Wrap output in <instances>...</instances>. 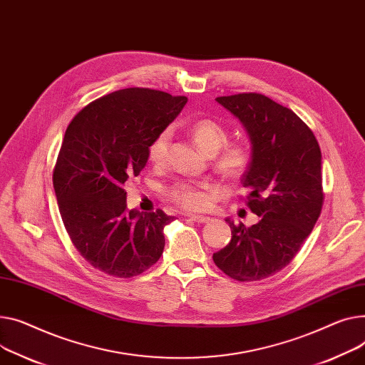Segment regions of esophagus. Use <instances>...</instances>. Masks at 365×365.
<instances>
[{
    "label": "esophagus",
    "instance_id": "obj_1",
    "mask_svg": "<svg viewBox=\"0 0 365 365\" xmlns=\"http://www.w3.org/2000/svg\"><path fill=\"white\" fill-rule=\"evenodd\" d=\"M190 220L204 225V223L211 222V217H207V215H190Z\"/></svg>",
    "mask_w": 365,
    "mask_h": 365
}]
</instances>
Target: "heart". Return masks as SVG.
<instances>
[{
    "label": "heart",
    "mask_w": 365,
    "mask_h": 365,
    "mask_svg": "<svg viewBox=\"0 0 365 365\" xmlns=\"http://www.w3.org/2000/svg\"><path fill=\"white\" fill-rule=\"evenodd\" d=\"M187 130L193 142L197 143V147L207 155L217 154L226 145L229 138L227 129L212 118H198L192 121L187 126ZM170 140H172V130L170 129H163L153 138L148 145V158L153 164H163L165 161ZM250 163V150L245 145L233 143L227 145L218 154L215 160V168L226 179H237L247 172ZM168 197L186 210H198L207 204L204 183L179 182L168 189Z\"/></svg>",
    "instance_id": "b5f03b06"
}]
</instances>
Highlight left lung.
<instances>
[{
	"mask_svg": "<svg viewBox=\"0 0 365 365\" xmlns=\"http://www.w3.org/2000/svg\"><path fill=\"white\" fill-rule=\"evenodd\" d=\"M215 101L250 136L251 163L242 185L259 218L251 227L226 218L232 240L212 259L229 277L257 282L284 269L319 220L324 198L322 151L304 121L269 96L237 93Z\"/></svg>",
	"mask_w": 365,
	"mask_h": 365,
	"instance_id": "1",
	"label": "left lung"
}]
</instances>
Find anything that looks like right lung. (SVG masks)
Masks as SVG:
<instances>
[{
	"mask_svg": "<svg viewBox=\"0 0 365 365\" xmlns=\"http://www.w3.org/2000/svg\"><path fill=\"white\" fill-rule=\"evenodd\" d=\"M186 101L128 88L92 101L67 126L53 173L58 210L73 245L106 274L138 276L163 254V230L175 217L128 210L125 185L147 165L150 142Z\"/></svg>",
	"mask_w": 365,
	"mask_h": 365,
	"instance_id": "right-lung-1",
	"label": "right lung"
}]
</instances>
